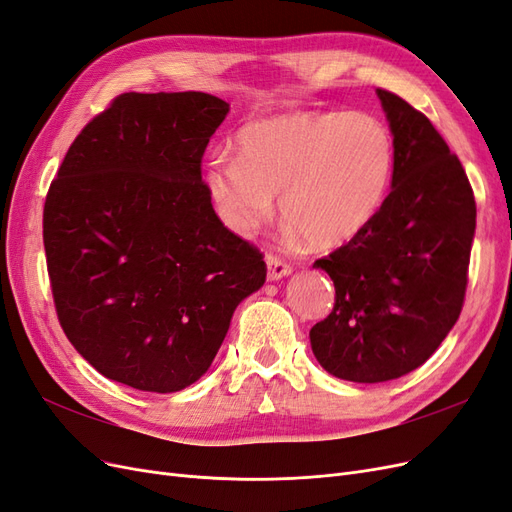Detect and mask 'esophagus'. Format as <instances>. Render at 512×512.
<instances>
[{
    "label": "esophagus",
    "instance_id": "1",
    "mask_svg": "<svg viewBox=\"0 0 512 512\" xmlns=\"http://www.w3.org/2000/svg\"><path fill=\"white\" fill-rule=\"evenodd\" d=\"M292 273L290 265H286L284 260L275 258V256H267V280L269 282H280L282 277H288Z\"/></svg>",
    "mask_w": 512,
    "mask_h": 512
}]
</instances>
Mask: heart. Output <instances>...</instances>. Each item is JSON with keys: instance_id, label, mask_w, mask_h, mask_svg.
Wrapping results in <instances>:
<instances>
[{"instance_id": "b5f03b06", "label": "heart", "mask_w": 512, "mask_h": 512, "mask_svg": "<svg viewBox=\"0 0 512 512\" xmlns=\"http://www.w3.org/2000/svg\"><path fill=\"white\" fill-rule=\"evenodd\" d=\"M239 156L207 164L205 188L222 224L252 237L275 211L294 241L333 250L361 235L391 188L395 145L367 113H290L256 119L237 134Z\"/></svg>"}]
</instances>
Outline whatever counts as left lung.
Segmentation results:
<instances>
[{"mask_svg": "<svg viewBox=\"0 0 512 512\" xmlns=\"http://www.w3.org/2000/svg\"><path fill=\"white\" fill-rule=\"evenodd\" d=\"M389 121L391 194L359 237L314 262L335 284V307L309 331L316 361L348 382L410 374L461 314L476 203L457 156L431 121L376 89Z\"/></svg>", "mask_w": 512, "mask_h": 512, "instance_id": "obj_1", "label": "left lung"}]
</instances>
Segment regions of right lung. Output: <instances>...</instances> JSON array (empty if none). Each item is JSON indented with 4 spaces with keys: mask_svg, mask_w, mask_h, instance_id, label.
I'll return each instance as SVG.
<instances>
[{
    "mask_svg": "<svg viewBox=\"0 0 512 512\" xmlns=\"http://www.w3.org/2000/svg\"><path fill=\"white\" fill-rule=\"evenodd\" d=\"M230 104L123 94L68 149L44 203V252L70 344L108 380L177 393L211 367L237 305L267 277L200 177Z\"/></svg>",
    "mask_w": 512,
    "mask_h": 512,
    "instance_id": "1",
    "label": "right lung"
}]
</instances>
